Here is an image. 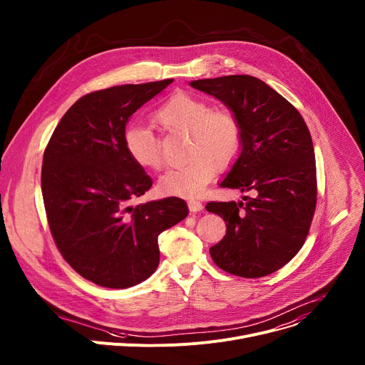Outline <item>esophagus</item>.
<instances>
[{"label": "esophagus", "mask_w": 365, "mask_h": 365, "mask_svg": "<svg viewBox=\"0 0 365 365\" xmlns=\"http://www.w3.org/2000/svg\"><path fill=\"white\" fill-rule=\"evenodd\" d=\"M187 207H189L190 212H197V211L202 210V202H200L197 200H189L187 201Z\"/></svg>", "instance_id": "34e87169"}]
</instances>
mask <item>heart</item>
Listing matches in <instances>:
<instances>
[{
  "label": "heart",
  "mask_w": 365,
  "mask_h": 365,
  "mask_svg": "<svg viewBox=\"0 0 365 365\" xmlns=\"http://www.w3.org/2000/svg\"><path fill=\"white\" fill-rule=\"evenodd\" d=\"M153 123L163 133H187L183 165L168 170L158 180V190L168 197H195L211 182L215 170L230 167L242 148V123L230 107H214L189 92H175L153 113ZM125 150L140 168L160 172L164 154L158 136L133 126L125 133Z\"/></svg>",
  "instance_id": "heart-1"
}]
</instances>
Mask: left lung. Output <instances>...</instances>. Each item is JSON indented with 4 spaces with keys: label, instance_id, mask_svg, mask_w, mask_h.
<instances>
[{
    "label": "left lung",
    "instance_id": "1",
    "mask_svg": "<svg viewBox=\"0 0 365 365\" xmlns=\"http://www.w3.org/2000/svg\"><path fill=\"white\" fill-rule=\"evenodd\" d=\"M233 108L242 123V153L222 187L250 192L245 202L207 204L226 223L210 248L217 267L257 279L292 259L308 236L317 205V172L308 126L299 111L262 81L232 75L190 82Z\"/></svg>",
    "mask_w": 365,
    "mask_h": 365
}]
</instances>
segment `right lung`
I'll use <instances>...</instances> for the list:
<instances>
[{
    "label": "right lung",
    "instance_id": "obj_1",
    "mask_svg": "<svg viewBox=\"0 0 365 365\" xmlns=\"http://www.w3.org/2000/svg\"><path fill=\"white\" fill-rule=\"evenodd\" d=\"M173 79L93 91L73 104L46 143L41 187L56 247L86 280L125 289L160 262L158 235L187 215L176 197L132 205L153 180L125 150L129 117Z\"/></svg>",
    "mask_w": 365,
    "mask_h": 365
}]
</instances>
